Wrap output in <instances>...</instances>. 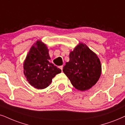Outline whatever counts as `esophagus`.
<instances>
[{
    "label": "esophagus",
    "instance_id": "esophagus-1",
    "mask_svg": "<svg viewBox=\"0 0 125 125\" xmlns=\"http://www.w3.org/2000/svg\"><path fill=\"white\" fill-rule=\"evenodd\" d=\"M63 66H59V68H60V69H61V70H62H62H63Z\"/></svg>",
    "mask_w": 125,
    "mask_h": 125
}]
</instances>
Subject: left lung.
<instances>
[{
	"instance_id": "left-lung-1",
	"label": "left lung",
	"mask_w": 125,
	"mask_h": 125,
	"mask_svg": "<svg viewBox=\"0 0 125 125\" xmlns=\"http://www.w3.org/2000/svg\"><path fill=\"white\" fill-rule=\"evenodd\" d=\"M63 72L75 89L85 91L97 83L102 73V64L97 55L83 42L69 54Z\"/></svg>"
}]
</instances>
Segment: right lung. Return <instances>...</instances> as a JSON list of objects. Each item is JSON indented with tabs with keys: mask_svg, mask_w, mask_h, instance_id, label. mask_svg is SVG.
<instances>
[{
	"mask_svg": "<svg viewBox=\"0 0 125 125\" xmlns=\"http://www.w3.org/2000/svg\"><path fill=\"white\" fill-rule=\"evenodd\" d=\"M47 45L37 40L30 48L23 62V74L31 86L38 89H45L61 70L50 62Z\"/></svg>",
	"mask_w": 125,
	"mask_h": 125,
	"instance_id": "right-lung-1",
	"label": "right lung"
}]
</instances>
